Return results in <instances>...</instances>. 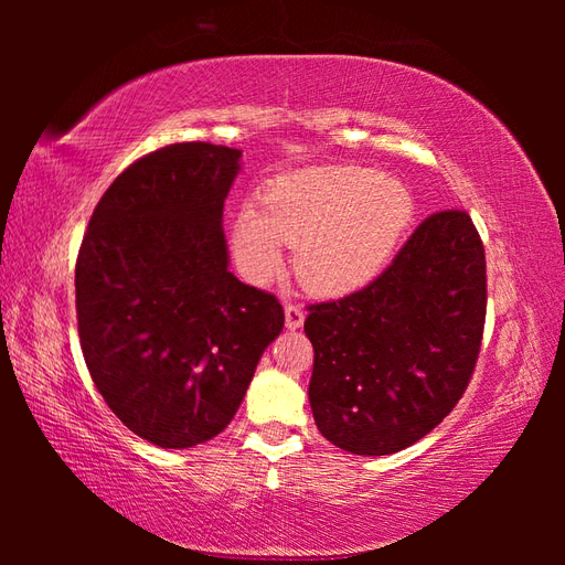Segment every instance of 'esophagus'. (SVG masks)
<instances>
[{
  "label": "esophagus",
  "instance_id": "34e87169",
  "mask_svg": "<svg viewBox=\"0 0 565 565\" xmlns=\"http://www.w3.org/2000/svg\"><path fill=\"white\" fill-rule=\"evenodd\" d=\"M284 316H286V328H289V330H298L306 320L303 310L298 308L296 303H284Z\"/></svg>",
  "mask_w": 565,
  "mask_h": 565
}]
</instances>
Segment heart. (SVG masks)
<instances>
[{
	"label": "heart",
	"mask_w": 565,
	"mask_h": 565,
	"mask_svg": "<svg viewBox=\"0 0 565 565\" xmlns=\"http://www.w3.org/2000/svg\"><path fill=\"white\" fill-rule=\"evenodd\" d=\"M413 218L403 182L354 164H322L274 177L259 201H245L231 225L239 271L267 281L284 245L306 289L344 296L386 267Z\"/></svg>",
	"instance_id": "b5f03b06"
}]
</instances>
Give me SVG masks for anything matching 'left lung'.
I'll list each match as a JSON object with an SVG mask.
<instances>
[{"label":"left lung","mask_w":565,"mask_h":565,"mask_svg":"<svg viewBox=\"0 0 565 565\" xmlns=\"http://www.w3.org/2000/svg\"><path fill=\"white\" fill-rule=\"evenodd\" d=\"M486 298L471 215L439 211L362 291L310 306L308 398L320 435L344 451L386 456L435 429L473 374Z\"/></svg>","instance_id":"left-lung-1"}]
</instances>
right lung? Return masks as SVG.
Returning <instances> with one entry per match:
<instances>
[{"instance_id": "right-lung-1", "label": "right lung", "mask_w": 565, "mask_h": 565, "mask_svg": "<svg viewBox=\"0 0 565 565\" xmlns=\"http://www.w3.org/2000/svg\"><path fill=\"white\" fill-rule=\"evenodd\" d=\"M243 150L174 142L114 179L77 269V328L94 386L162 449L231 425L284 308L227 269L223 201Z\"/></svg>"}]
</instances>
